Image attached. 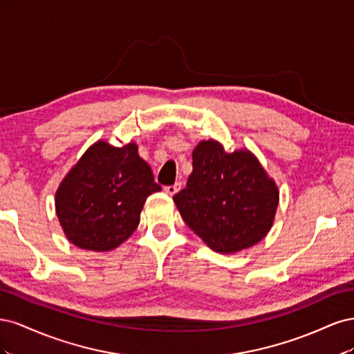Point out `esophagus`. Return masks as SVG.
<instances>
[{
	"mask_svg": "<svg viewBox=\"0 0 354 354\" xmlns=\"http://www.w3.org/2000/svg\"><path fill=\"white\" fill-rule=\"evenodd\" d=\"M180 189H181V183H176V185H171V186H165V187H164L165 194L169 195V196L176 195Z\"/></svg>",
	"mask_w": 354,
	"mask_h": 354,
	"instance_id": "esophagus-1",
	"label": "esophagus"
}]
</instances>
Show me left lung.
Returning <instances> with one entry per match:
<instances>
[{"label":"left lung","mask_w":354,"mask_h":354,"mask_svg":"<svg viewBox=\"0 0 354 354\" xmlns=\"http://www.w3.org/2000/svg\"><path fill=\"white\" fill-rule=\"evenodd\" d=\"M194 171L173 198L185 223L212 251L251 248L270 232L279 189L248 149L226 152L202 140L192 152Z\"/></svg>","instance_id":"obj_1"}]
</instances>
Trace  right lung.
Listing matches in <instances>:
<instances>
[{"instance_id": "add662e5", "label": "right lung", "mask_w": 354, "mask_h": 354, "mask_svg": "<svg viewBox=\"0 0 354 354\" xmlns=\"http://www.w3.org/2000/svg\"><path fill=\"white\" fill-rule=\"evenodd\" d=\"M134 142L91 145L56 190V214L66 238L81 250L106 252L131 236L149 195L159 192Z\"/></svg>"}]
</instances>
